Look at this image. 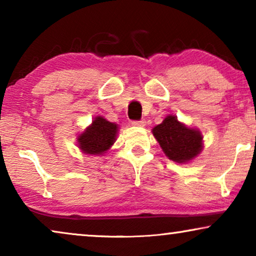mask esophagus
Listing matches in <instances>:
<instances>
[{"mask_svg":"<svg viewBox=\"0 0 256 256\" xmlns=\"http://www.w3.org/2000/svg\"><path fill=\"white\" fill-rule=\"evenodd\" d=\"M132 126H135V127H144L146 126V121L144 120H141V121H132Z\"/></svg>","mask_w":256,"mask_h":256,"instance_id":"obj_1","label":"esophagus"}]
</instances>
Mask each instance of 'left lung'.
Returning <instances> with one entry per match:
<instances>
[{"label": "left lung", "instance_id": "8db88e82", "mask_svg": "<svg viewBox=\"0 0 256 256\" xmlns=\"http://www.w3.org/2000/svg\"><path fill=\"white\" fill-rule=\"evenodd\" d=\"M152 132L166 156L174 162L180 164L191 162L204 148L200 130L188 127L172 114L168 115L162 124L154 127Z\"/></svg>", "mask_w": 256, "mask_h": 256}]
</instances>
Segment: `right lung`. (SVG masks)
<instances>
[{
	"mask_svg": "<svg viewBox=\"0 0 256 256\" xmlns=\"http://www.w3.org/2000/svg\"><path fill=\"white\" fill-rule=\"evenodd\" d=\"M118 132V124L104 116H96L85 130L76 136V146L86 155L104 156L116 141Z\"/></svg>",
	"mask_w": 256,
	"mask_h": 256,
	"instance_id": "add662e5",
	"label": "right lung"
}]
</instances>
